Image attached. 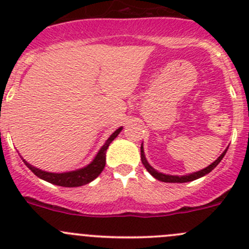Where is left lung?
Masks as SVG:
<instances>
[{
	"label": "left lung",
	"instance_id": "left-lung-1",
	"mask_svg": "<svg viewBox=\"0 0 249 249\" xmlns=\"http://www.w3.org/2000/svg\"><path fill=\"white\" fill-rule=\"evenodd\" d=\"M227 150L228 149H225L224 152L222 153V155H220V157L218 158V159L215 160L214 162H212V164H211L208 167H206V169L201 170V171L190 173V175H185V176H170V175H164V173H161V172L155 171V170L153 169V167L150 166L149 164H148L147 160H145L144 152H143V147H142V145H141V160H142V164L144 165V167H145V169H147V171L149 172L150 175L153 176V177L157 178L158 180H161V182H166V183H185V182H190V180L197 179V178H200V177H202V176H205V175H207V173H210L213 169H214L215 166H217L218 164H219L220 161H222L223 157H224V155H225Z\"/></svg>",
	"mask_w": 249,
	"mask_h": 249
}]
</instances>
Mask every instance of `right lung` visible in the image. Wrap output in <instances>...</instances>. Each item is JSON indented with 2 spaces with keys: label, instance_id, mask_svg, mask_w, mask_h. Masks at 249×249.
Masks as SVG:
<instances>
[{
  "label": "right lung",
  "instance_id": "add662e5",
  "mask_svg": "<svg viewBox=\"0 0 249 249\" xmlns=\"http://www.w3.org/2000/svg\"><path fill=\"white\" fill-rule=\"evenodd\" d=\"M123 127H119L118 130H115L107 142L102 145V148L100 149V152L97 153L96 158L92 160L91 164L88 165L84 169L77 170V171H71V172H65V173H52V172H46L42 171V170L36 169V167L31 166L30 164H27L25 160L22 161L25 162L27 167L31 170L37 177L42 178V179L47 180V182L53 183L55 185H60V187H80V185H84L90 183L91 180H94L100 173L102 172V170L105 169V165H106V150L108 148L113 140L119 135V132L122 131Z\"/></svg>",
  "mask_w": 249,
  "mask_h": 249
}]
</instances>
